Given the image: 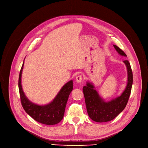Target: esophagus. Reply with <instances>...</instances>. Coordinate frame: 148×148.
<instances>
[{
  "label": "esophagus",
  "instance_id": "1",
  "mask_svg": "<svg viewBox=\"0 0 148 148\" xmlns=\"http://www.w3.org/2000/svg\"><path fill=\"white\" fill-rule=\"evenodd\" d=\"M76 82L77 83H81L82 82V75H77L76 77Z\"/></svg>",
  "mask_w": 148,
  "mask_h": 148
}]
</instances>
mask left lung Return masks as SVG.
Wrapping results in <instances>:
<instances>
[{
    "instance_id": "1",
    "label": "left lung",
    "mask_w": 148,
    "mask_h": 148,
    "mask_svg": "<svg viewBox=\"0 0 148 148\" xmlns=\"http://www.w3.org/2000/svg\"><path fill=\"white\" fill-rule=\"evenodd\" d=\"M118 53L123 56H127L119 47L113 45ZM128 72V83L126 88L122 95L108 102H105L101 98L95 87L91 83L87 82L86 86L83 88V94L86 109L89 118L97 122H108L114 119L125 108L131 94L133 84V72L130 62L123 60Z\"/></svg>"
}]
</instances>
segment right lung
Here are the masks:
<instances>
[{
    "mask_svg": "<svg viewBox=\"0 0 148 148\" xmlns=\"http://www.w3.org/2000/svg\"><path fill=\"white\" fill-rule=\"evenodd\" d=\"M24 65H22L18 79V89L21 105L25 112L36 121L45 125H55L64 118L65 107L70 93L73 89V80H70L62 88L58 94L50 103L39 106L30 102L26 98L21 86V74Z\"/></svg>",
    "mask_w": 148,
    "mask_h": 148,
    "instance_id": "add662e5",
    "label": "right lung"
}]
</instances>
